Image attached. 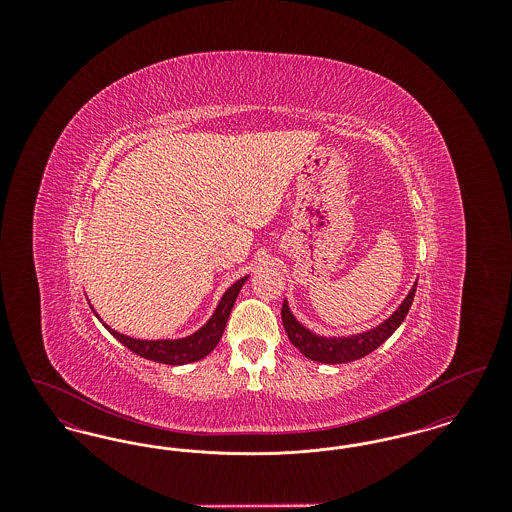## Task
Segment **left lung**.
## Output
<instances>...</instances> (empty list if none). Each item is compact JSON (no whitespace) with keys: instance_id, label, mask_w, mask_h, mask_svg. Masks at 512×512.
<instances>
[{"instance_id":"8db88e82","label":"left lung","mask_w":512,"mask_h":512,"mask_svg":"<svg viewBox=\"0 0 512 512\" xmlns=\"http://www.w3.org/2000/svg\"><path fill=\"white\" fill-rule=\"evenodd\" d=\"M414 292H416V282L409 295L403 299L399 309L386 318L380 326L366 330L363 334H355L349 338H322L313 332H309L303 324H299L288 307V301L282 305V322L284 330L293 345L311 361L324 363V365H341V363H351L374 349H378L384 341L390 338L391 334L399 328V324L405 320L411 305H413Z\"/></svg>"}]
</instances>
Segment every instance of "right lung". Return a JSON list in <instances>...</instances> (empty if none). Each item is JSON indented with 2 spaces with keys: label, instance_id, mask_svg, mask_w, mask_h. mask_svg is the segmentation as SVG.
<instances>
[{
  "label": "right lung",
  "instance_id": "obj_1",
  "mask_svg": "<svg viewBox=\"0 0 512 512\" xmlns=\"http://www.w3.org/2000/svg\"><path fill=\"white\" fill-rule=\"evenodd\" d=\"M247 276L240 278L238 282H234L226 293L220 299L219 307L215 311V315L207 320V324L203 328H199L195 334L182 338V340H134L128 338L124 334L115 332L113 328H109L105 324V328L121 341L124 347H128L132 353L155 361V363H163V365H188L195 363L203 357H207L219 343L222 338V332L226 328L228 317L232 313V307L236 303V297L242 290ZM98 317V315H96Z\"/></svg>",
  "mask_w": 512,
  "mask_h": 512
}]
</instances>
